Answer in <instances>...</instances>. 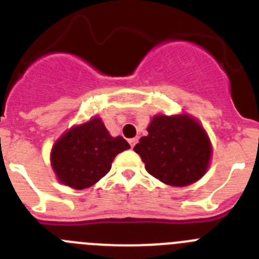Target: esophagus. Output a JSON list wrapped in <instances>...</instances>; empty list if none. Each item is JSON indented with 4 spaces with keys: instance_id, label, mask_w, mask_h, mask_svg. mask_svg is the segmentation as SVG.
<instances>
[{
    "instance_id": "obj_1",
    "label": "esophagus",
    "mask_w": 259,
    "mask_h": 259,
    "mask_svg": "<svg viewBox=\"0 0 259 259\" xmlns=\"http://www.w3.org/2000/svg\"><path fill=\"white\" fill-rule=\"evenodd\" d=\"M128 142H130V145H131V148L134 149L135 145H136V144H137V139H136V137H135V139H130V140H128Z\"/></svg>"
}]
</instances>
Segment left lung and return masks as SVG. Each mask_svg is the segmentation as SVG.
<instances>
[{"mask_svg": "<svg viewBox=\"0 0 259 259\" xmlns=\"http://www.w3.org/2000/svg\"><path fill=\"white\" fill-rule=\"evenodd\" d=\"M134 150L151 176L170 186H187L207 170L212 148L207 134L189 115H156Z\"/></svg>", "mask_w": 259, "mask_h": 259, "instance_id": "1", "label": "left lung"}]
</instances>
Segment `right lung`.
Masks as SVG:
<instances>
[{
	"label": "right lung",
	"mask_w": 259,
	"mask_h": 259,
	"mask_svg": "<svg viewBox=\"0 0 259 259\" xmlns=\"http://www.w3.org/2000/svg\"><path fill=\"white\" fill-rule=\"evenodd\" d=\"M130 149L122 136L111 137L100 118L73 127L56 141L51 164L59 181L73 189L92 186L110 170L114 158Z\"/></svg>",
	"instance_id": "right-lung-1"
}]
</instances>
